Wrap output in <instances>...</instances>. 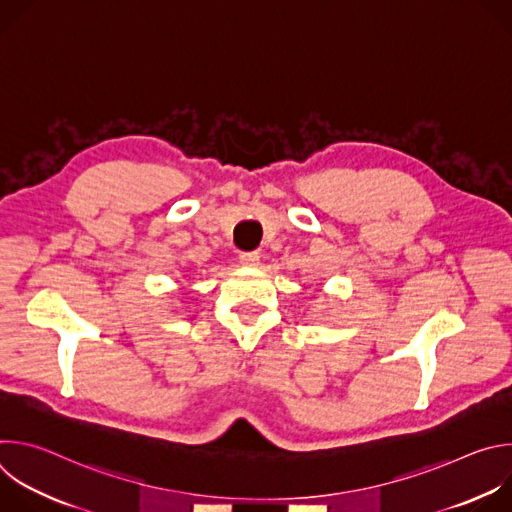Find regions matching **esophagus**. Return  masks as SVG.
<instances>
[{
  "mask_svg": "<svg viewBox=\"0 0 512 512\" xmlns=\"http://www.w3.org/2000/svg\"><path fill=\"white\" fill-rule=\"evenodd\" d=\"M259 253L257 251H247V253H241L239 255V259H241V263L243 265H249V267H253V265H257L259 263Z\"/></svg>",
  "mask_w": 512,
  "mask_h": 512,
  "instance_id": "34e87169",
  "label": "esophagus"
}]
</instances>
